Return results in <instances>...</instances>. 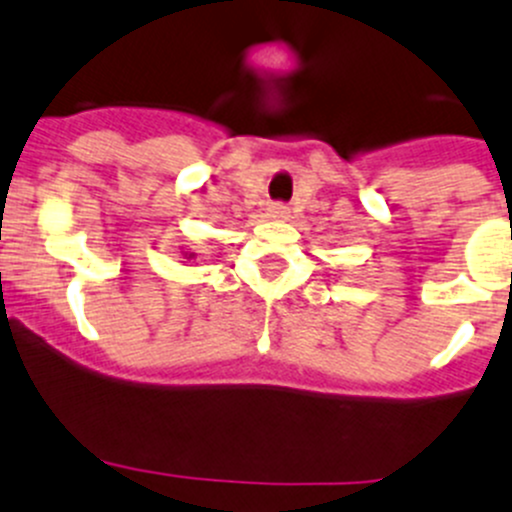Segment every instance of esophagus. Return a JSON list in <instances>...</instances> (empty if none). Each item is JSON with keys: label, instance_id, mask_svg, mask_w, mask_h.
<instances>
[{"label": "esophagus", "instance_id": "34e87169", "mask_svg": "<svg viewBox=\"0 0 512 512\" xmlns=\"http://www.w3.org/2000/svg\"><path fill=\"white\" fill-rule=\"evenodd\" d=\"M288 214H291V209H288L286 204L268 206V216H271V219H288Z\"/></svg>", "mask_w": 512, "mask_h": 512}]
</instances>
